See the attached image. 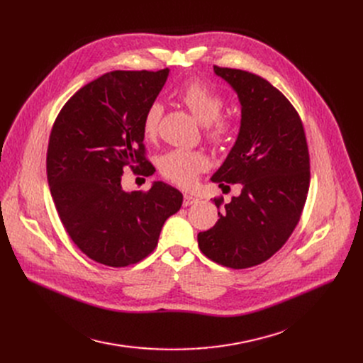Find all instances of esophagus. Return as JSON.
Here are the masks:
<instances>
[{"mask_svg":"<svg viewBox=\"0 0 363 363\" xmlns=\"http://www.w3.org/2000/svg\"><path fill=\"white\" fill-rule=\"evenodd\" d=\"M199 201V199L197 197H194V196H191V194H184V206L186 207V206H191V204H194V203H197Z\"/></svg>","mask_w":363,"mask_h":363,"instance_id":"obj_1","label":"esophagus"}]
</instances>
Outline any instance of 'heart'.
Returning a JSON list of instances; mask_svg holds the SVG:
<instances>
[{
	"label": "heart",
	"mask_w": 363,
	"mask_h": 363,
	"mask_svg": "<svg viewBox=\"0 0 363 363\" xmlns=\"http://www.w3.org/2000/svg\"><path fill=\"white\" fill-rule=\"evenodd\" d=\"M181 103L193 113V116L204 125V137L213 144L220 145L231 138L234 132L233 118L222 114L225 100L222 95L200 81L186 82L178 92ZM163 106L159 101L151 103L143 119V132L145 138L155 140L159 133ZM208 167L207 157L200 151L185 148L170 150L160 157L159 169L162 175L179 186H193L201 172Z\"/></svg>",
	"instance_id": "obj_1"
}]
</instances>
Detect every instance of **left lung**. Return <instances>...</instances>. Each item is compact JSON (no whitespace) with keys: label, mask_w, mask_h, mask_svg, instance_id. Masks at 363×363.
<instances>
[{"label":"left lung","mask_w":363,"mask_h":363,"mask_svg":"<svg viewBox=\"0 0 363 363\" xmlns=\"http://www.w3.org/2000/svg\"><path fill=\"white\" fill-rule=\"evenodd\" d=\"M213 70L238 95L241 126L212 181L238 184L241 194L225 204L213 200L219 219L197 240L208 259L245 269L272 257L297 226L309 191V150L298 113L281 91L250 72Z\"/></svg>","instance_id":"1"}]
</instances>
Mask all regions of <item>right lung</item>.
Masks as SVG:
<instances>
[{
	"label": "right lung",
	"instance_id": "obj_1",
	"mask_svg": "<svg viewBox=\"0 0 363 363\" xmlns=\"http://www.w3.org/2000/svg\"><path fill=\"white\" fill-rule=\"evenodd\" d=\"M169 69L114 70L82 86L57 116L47 150V179L66 233L89 259L113 268L156 249L162 226L182 204L164 182L125 193L123 169L152 175L143 119Z\"/></svg>",
	"mask_w": 363,
	"mask_h": 363
}]
</instances>
